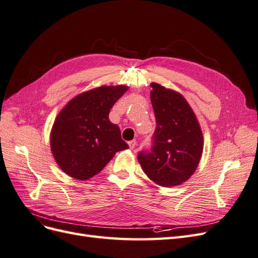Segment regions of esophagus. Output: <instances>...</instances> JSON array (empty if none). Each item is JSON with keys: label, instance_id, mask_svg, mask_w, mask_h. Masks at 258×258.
Here are the masks:
<instances>
[{"label": "esophagus", "instance_id": "1", "mask_svg": "<svg viewBox=\"0 0 258 258\" xmlns=\"http://www.w3.org/2000/svg\"><path fill=\"white\" fill-rule=\"evenodd\" d=\"M128 144H129V147L131 148V150H134V148L137 146V141L136 140H132V141H130Z\"/></svg>", "mask_w": 258, "mask_h": 258}]
</instances>
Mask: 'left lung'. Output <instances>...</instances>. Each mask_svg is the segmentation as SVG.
Listing matches in <instances>:
<instances>
[{"label":"left lung","instance_id":"1","mask_svg":"<svg viewBox=\"0 0 258 258\" xmlns=\"http://www.w3.org/2000/svg\"><path fill=\"white\" fill-rule=\"evenodd\" d=\"M151 101L156 129L151 152L138 160L153 182L172 187L186 182L196 171L204 151V136L192 108L181 93L152 83Z\"/></svg>","mask_w":258,"mask_h":258}]
</instances>
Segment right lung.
<instances>
[{
  "label": "right lung",
  "mask_w": 258,
  "mask_h": 258,
  "mask_svg": "<svg viewBox=\"0 0 258 258\" xmlns=\"http://www.w3.org/2000/svg\"><path fill=\"white\" fill-rule=\"evenodd\" d=\"M128 87L101 86L70 100L54 119L50 148L69 176L86 181L98 174L114 155L129 148L119 127L108 119L114 103Z\"/></svg>",
  "instance_id": "obj_1"
}]
</instances>
